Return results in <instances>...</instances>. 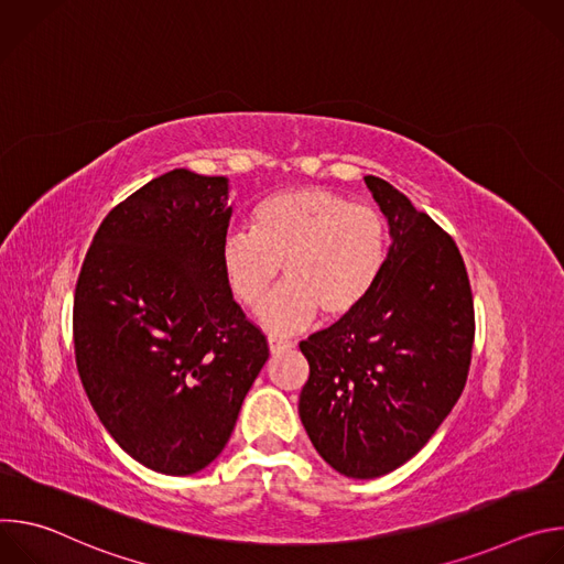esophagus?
<instances>
[{
	"mask_svg": "<svg viewBox=\"0 0 564 564\" xmlns=\"http://www.w3.org/2000/svg\"><path fill=\"white\" fill-rule=\"evenodd\" d=\"M268 344H270V352H281V350L292 348V344L288 339H281V337H274V335L268 337Z\"/></svg>",
	"mask_w": 564,
	"mask_h": 564,
	"instance_id": "34e87169",
	"label": "esophagus"
}]
</instances>
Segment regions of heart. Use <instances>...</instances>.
<instances>
[{
	"label": "heart",
	"instance_id": "heart-1",
	"mask_svg": "<svg viewBox=\"0 0 564 564\" xmlns=\"http://www.w3.org/2000/svg\"><path fill=\"white\" fill-rule=\"evenodd\" d=\"M386 261V218L321 187L263 198L252 212V231L234 229L220 243L225 281L250 310L263 305L283 263L288 281L261 310V324L279 333L307 326L318 310L330 318L355 312Z\"/></svg>",
	"mask_w": 564,
	"mask_h": 564
}]
</instances>
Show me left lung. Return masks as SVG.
Wrapping results in <instances>:
<instances>
[{
	"mask_svg": "<svg viewBox=\"0 0 564 564\" xmlns=\"http://www.w3.org/2000/svg\"><path fill=\"white\" fill-rule=\"evenodd\" d=\"M364 181L388 220L386 268L355 312L299 344L310 364L299 417L316 453L355 479L424 448L464 390L475 337L455 240L390 183Z\"/></svg>",
	"mask_w": 564,
	"mask_h": 564,
	"instance_id": "obj_1",
	"label": "left lung"
}]
</instances>
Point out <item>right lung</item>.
<instances>
[{
  "label": "right lung",
  "mask_w": 564,
  "mask_h": 564,
  "mask_svg": "<svg viewBox=\"0 0 564 564\" xmlns=\"http://www.w3.org/2000/svg\"><path fill=\"white\" fill-rule=\"evenodd\" d=\"M227 198L225 176L149 181L107 214L75 285L79 379L118 446L155 473L220 455L270 357L220 268Z\"/></svg>",
  "instance_id": "obj_1"
}]
</instances>
